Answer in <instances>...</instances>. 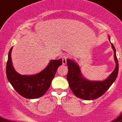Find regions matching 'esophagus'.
<instances>
[{
  "mask_svg": "<svg viewBox=\"0 0 122 122\" xmlns=\"http://www.w3.org/2000/svg\"><path fill=\"white\" fill-rule=\"evenodd\" d=\"M61 58H62V64L64 65L66 64V63H67V55H62Z\"/></svg>",
  "mask_w": 122,
  "mask_h": 122,
  "instance_id": "34e87169",
  "label": "esophagus"
}]
</instances>
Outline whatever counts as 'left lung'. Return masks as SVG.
I'll list each match as a JSON object with an SVG mask.
<instances>
[{
  "label": "left lung",
  "mask_w": 122,
  "mask_h": 122,
  "mask_svg": "<svg viewBox=\"0 0 122 122\" xmlns=\"http://www.w3.org/2000/svg\"><path fill=\"white\" fill-rule=\"evenodd\" d=\"M108 40L110 42V37L109 36ZM111 45L114 51L116 67L114 71L110 74L109 76L102 81L87 80L83 76L80 67L75 61L68 58L67 60L68 70L67 79L68 81L70 88L77 97L85 100L97 99L102 96L115 81L119 71V64L115 48L112 43Z\"/></svg>",
  "instance_id": "obj_1"
}]
</instances>
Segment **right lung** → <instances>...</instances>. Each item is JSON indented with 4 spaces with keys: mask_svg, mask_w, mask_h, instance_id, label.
I'll return each instance as SVG.
<instances>
[{
    "mask_svg": "<svg viewBox=\"0 0 122 122\" xmlns=\"http://www.w3.org/2000/svg\"><path fill=\"white\" fill-rule=\"evenodd\" d=\"M10 48L6 64V76L14 89L25 98L35 99L43 96L51 85L58 68L62 65V59L52 60L40 73L33 75H22L15 71L11 59Z\"/></svg>",
    "mask_w": 122,
    "mask_h": 122,
    "instance_id": "right-lung-1",
    "label": "right lung"
}]
</instances>
